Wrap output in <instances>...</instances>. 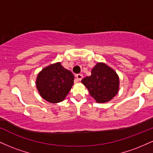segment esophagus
Masks as SVG:
<instances>
[{
	"instance_id": "obj_1",
	"label": "esophagus",
	"mask_w": 153,
	"mask_h": 153,
	"mask_svg": "<svg viewBox=\"0 0 153 153\" xmlns=\"http://www.w3.org/2000/svg\"><path fill=\"white\" fill-rule=\"evenodd\" d=\"M75 82H78V81H80V80H81L82 78H83V76H82V74H77L75 75Z\"/></svg>"
}]
</instances>
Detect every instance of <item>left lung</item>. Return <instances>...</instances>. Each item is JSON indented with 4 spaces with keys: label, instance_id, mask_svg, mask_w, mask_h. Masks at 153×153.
Masks as SVG:
<instances>
[{
    "label": "left lung",
    "instance_id": "8db88e82",
    "mask_svg": "<svg viewBox=\"0 0 153 153\" xmlns=\"http://www.w3.org/2000/svg\"><path fill=\"white\" fill-rule=\"evenodd\" d=\"M90 95L98 103H106L117 94L119 79L114 70L105 63L98 62L91 71V76L81 80Z\"/></svg>",
    "mask_w": 153,
    "mask_h": 153
}]
</instances>
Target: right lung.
I'll return each instance as SVG.
<instances>
[{"instance_id":"add662e5","label":"right lung","mask_w":153,"mask_h":153,"mask_svg":"<svg viewBox=\"0 0 153 153\" xmlns=\"http://www.w3.org/2000/svg\"><path fill=\"white\" fill-rule=\"evenodd\" d=\"M74 82V75L71 71L54 63L43 68L37 75L36 88L40 96L50 103L62 101L71 91Z\"/></svg>"}]
</instances>
